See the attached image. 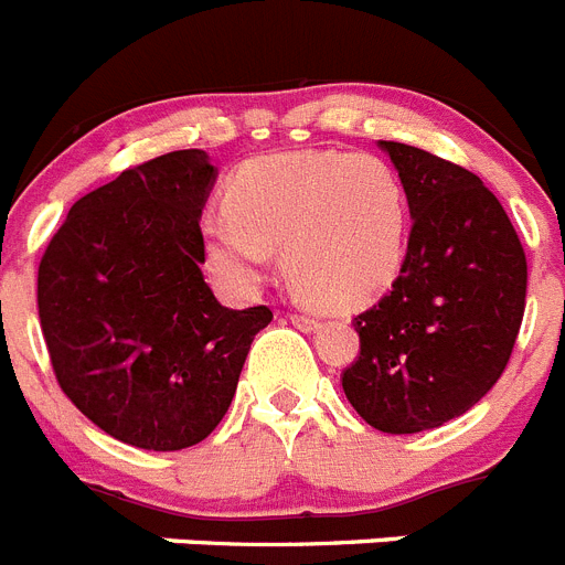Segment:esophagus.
<instances>
[{"instance_id":"obj_1","label":"esophagus","mask_w":565,"mask_h":565,"mask_svg":"<svg viewBox=\"0 0 565 565\" xmlns=\"http://www.w3.org/2000/svg\"><path fill=\"white\" fill-rule=\"evenodd\" d=\"M288 320H291V326H297L300 331H315L317 326H320V322H317V317L297 315V311H294V315H288Z\"/></svg>"}]
</instances>
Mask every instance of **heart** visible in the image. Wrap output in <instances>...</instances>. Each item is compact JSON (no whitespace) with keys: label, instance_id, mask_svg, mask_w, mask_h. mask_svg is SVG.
Masks as SVG:
<instances>
[{"label":"heart","instance_id":"1","mask_svg":"<svg viewBox=\"0 0 565 565\" xmlns=\"http://www.w3.org/2000/svg\"><path fill=\"white\" fill-rule=\"evenodd\" d=\"M225 202L228 214L202 220V248L231 286H257L286 250L294 288L345 311L377 300L406 263V185L374 153H265L231 177Z\"/></svg>","mask_w":565,"mask_h":565}]
</instances>
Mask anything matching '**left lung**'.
Wrapping results in <instances>:
<instances>
[{"label":"left lung","instance_id":"8db88e82","mask_svg":"<svg viewBox=\"0 0 565 565\" xmlns=\"http://www.w3.org/2000/svg\"><path fill=\"white\" fill-rule=\"evenodd\" d=\"M406 185L412 234L392 291L354 317L342 392L369 426L417 434L469 412L503 374L525 311V254L477 173L380 139Z\"/></svg>","mask_w":565,"mask_h":565}]
</instances>
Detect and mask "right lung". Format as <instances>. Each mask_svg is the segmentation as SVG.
<instances>
[{"label":"right lung","mask_w":565,"mask_h":565,"mask_svg":"<svg viewBox=\"0 0 565 565\" xmlns=\"http://www.w3.org/2000/svg\"><path fill=\"white\" fill-rule=\"evenodd\" d=\"M216 168L200 148L122 171L67 211L36 279L53 374L105 434L180 451L228 412L271 308L220 306L200 216Z\"/></svg>","instance_id":"add662e5"}]
</instances>
